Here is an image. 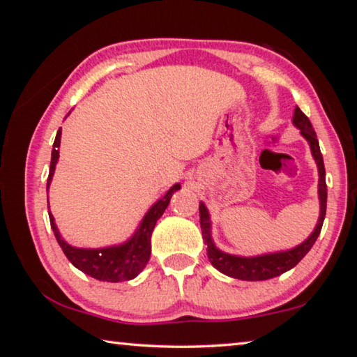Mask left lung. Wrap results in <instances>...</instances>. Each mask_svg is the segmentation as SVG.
<instances>
[{
    "label": "left lung",
    "mask_w": 357,
    "mask_h": 357,
    "mask_svg": "<svg viewBox=\"0 0 357 357\" xmlns=\"http://www.w3.org/2000/svg\"><path fill=\"white\" fill-rule=\"evenodd\" d=\"M293 124L294 128H298L301 130V135L305 138L307 143H309L313 159H315L317 167H318L319 217H318L317 227L313 228L312 234L304 241V243L293 247V249L269 252V253H263V255H255V257L231 255V253L220 250L219 247L214 244L213 233H211V227L213 225H211L209 211L202 202L200 203V225H202L203 241L204 244L208 245L209 261L217 271H220L222 274H225L228 277H233V279L257 282V280L274 279V277L287 273V271L293 269L294 266L298 264L301 259L307 255V253H309L313 244H315L317 238L319 236V231H321L324 215H326V202H328V187H326V172H324L323 155H321V151H319V143L317 140L315 130L312 128L310 119L301 112L299 107L294 108Z\"/></svg>",
    "instance_id": "left-lung-1"
}]
</instances>
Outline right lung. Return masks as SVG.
Here are the masks:
<instances>
[{
	"label": "right lung",
	"instance_id": "right-lung-1",
	"mask_svg": "<svg viewBox=\"0 0 357 357\" xmlns=\"http://www.w3.org/2000/svg\"><path fill=\"white\" fill-rule=\"evenodd\" d=\"M70 112L68 113V116ZM59 144H61V129L56 132L55 143H53L52 149V162H50V173H48L47 179V193L48 187L52 184L53 174H55V168L59 159ZM181 189V184H174L170 187L160 200H157L153 206L148 209V213L143 215V219L138 223L134 234L124 243L100 247V249H83V247L70 245L68 241L59 233V229L55 223V217L48 211V217H50V225L55 238L58 241L59 247H61L64 255L68 257L69 261L80 269L82 273L91 275L93 279H98L102 282H124L132 280L142 273L144 266L149 261L151 255V234L155 227V222L160 219L162 214L165 213L168 204H170L172 195L176 190ZM47 208L48 204V195H47Z\"/></svg>",
	"mask_w": 357,
	"mask_h": 357
}]
</instances>
